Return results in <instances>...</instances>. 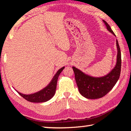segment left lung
<instances>
[{
    "mask_svg": "<svg viewBox=\"0 0 131 131\" xmlns=\"http://www.w3.org/2000/svg\"><path fill=\"white\" fill-rule=\"evenodd\" d=\"M103 23L107 30L116 36L109 25L105 20ZM117 47V63L116 66L108 74L102 77H94L88 76L75 67H73L75 80L79 92L87 99H98L102 97L113 88L119 79L121 68V54L118 41L116 40Z\"/></svg>",
    "mask_w": 131,
    "mask_h": 131,
    "instance_id": "1",
    "label": "left lung"
}]
</instances>
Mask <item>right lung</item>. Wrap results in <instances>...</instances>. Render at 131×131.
<instances>
[{"label": "right lung", "mask_w": 131, "mask_h": 131, "mask_svg": "<svg viewBox=\"0 0 131 131\" xmlns=\"http://www.w3.org/2000/svg\"><path fill=\"white\" fill-rule=\"evenodd\" d=\"M64 68H65V67H63L61 68L60 69H59L54 77L52 78L50 84H48L47 87H46L43 90L40 91L30 95L23 94L17 91L18 93L22 97H23L24 99H26V101L30 102L40 103L44 102L50 100L55 94V90H56L57 88L58 78L59 75L60 74Z\"/></svg>", "instance_id": "right-lung-1"}]
</instances>
